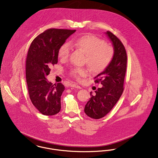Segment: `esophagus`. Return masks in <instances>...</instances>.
<instances>
[{
    "mask_svg": "<svg viewBox=\"0 0 158 158\" xmlns=\"http://www.w3.org/2000/svg\"><path fill=\"white\" fill-rule=\"evenodd\" d=\"M70 86L71 87H73V88H78V89H81V87L79 85H78L77 84H72L70 85Z\"/></svg>",
    "mask_w": 158,
    "mask_h": 158,
    "instance_id": "esophagus-1",
    "label": "esophagus"
}]
</instances>
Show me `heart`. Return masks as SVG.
Listing matches in <instances>:
<instances>
[{
    "label": "heart",
    "mask_w": 158,
    "mask_h": 158,
    "mask_svg": "<svg viewBox=\"0 0 158 158\" xmlns=\"http://www.w3.org/2000/svg\"><path fill=\"white\" fill-rule=\"evenodd\" d=\"M70 46L84 52L85 62L94 73L104 71L111 63L114 56L113 48L106 44L102 39L93 35H85L74 38L69 44H63L58 50L59 58L61 60L68 58L71 52ZM88 73V70L85 68H74L70 70V74L76 79L86 76Z\"/></svg>",
    "instance_id": "b5f03b06"
}]
</instances>
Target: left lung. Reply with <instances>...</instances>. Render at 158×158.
Listing matches in <instances>:
<instances>
[{"label":"left lung","mask_w":158,"mask_h":158,"mask_svg":"<svg viewBox=\"0 0 158 158\" xmlns=\"http://www.w3.org/2000/svg\"><path fill=\"white\" fill-rule=\"evenodd\" d=\"M106 34L111 40L114 48V56L111 63L101 73L94 77L95 83L102 85L93 95L85 105L86 114L98 119L109 113L119 100L123 91L127 70V56L121 40L111 32Z\"/></svg>","instance_id":"1"}]
</instances>
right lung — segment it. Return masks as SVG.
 <instances>
[{
  "label": "right lung",
  "mask_w": 158,
  "mask_h": 158,
  "mask_svg": "<svg viewBox=\"0 0 158 158\" xmlns=\"http://www.w3.org/2000/svg\"><path fill=\"white\" fill-rule=\"evenodd\" d=\"M76 30L50 28L40 34L28 49L26 74L30 98L42 114L52 116L61 109V96L64 86L52 84L46 78L50 67L57 64L58 50Z\"/></svg>",
  "instance_id": "1"
}]
</instances>
